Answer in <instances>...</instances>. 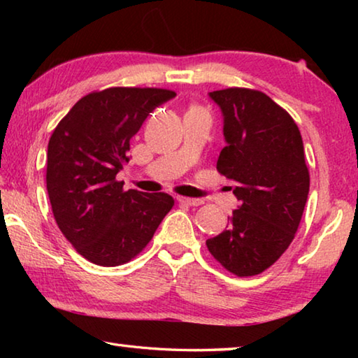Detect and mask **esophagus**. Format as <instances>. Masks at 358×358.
Instances as JSON below:
<instances>
[{"mask_svg": "<svg viewBox=\"0 0 358 358\" xmlns=\"http://www.w3.org/2000/svg\"><path fill=\"white\" fill-rule=\"evenodd\" d=\"M178 202L189 205V207H199V205L203 203L202 199H192V197H183V196L178 197Z\"/></svg>", "mask_w": 358, "mask_h": 358, "instance_id": "1", "label": "esophagus"}]
</instances>
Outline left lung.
<instances>
[{
  "instance_id": "8db88e82",
  "label": "left lung",
  "mask_w": 358,
  "mask_h": 358,
  "mask_svg": "<svg viewBox=\"0 0 358 358\" xmlns=\"http://www.w3.org/2000/svg\"><path fill=\"white\" fill-rule=\"evenodd\" d=\"M210 98L226 137L216 169L235 181L240 207L207 248L230 273L254 276L282 256L300 226L310 191L305 148L294 118L259 90L234 87Z\"/></svg>"
}]
</instances>
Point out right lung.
Listing matches in <instances>:
<instances>
[{
    "instance_id": "1",
    "label": "right lung",
    "mask_w": 358,
    "mask_h": 358,
    "mask_svg": "<svg viewBox=\"0 0 358 358\" xmlns=\"http://www.w3.org/2000/svg\"><path fill=\"white\" fill-rule=\"evenodd\" d=\"M175 96L166 88H106L78 99L53 129L47 148L48 199L62 234L90 262H129L172 210V196L124 191L117 173L148 113Z\"/></svg>"
}]
</instances>
